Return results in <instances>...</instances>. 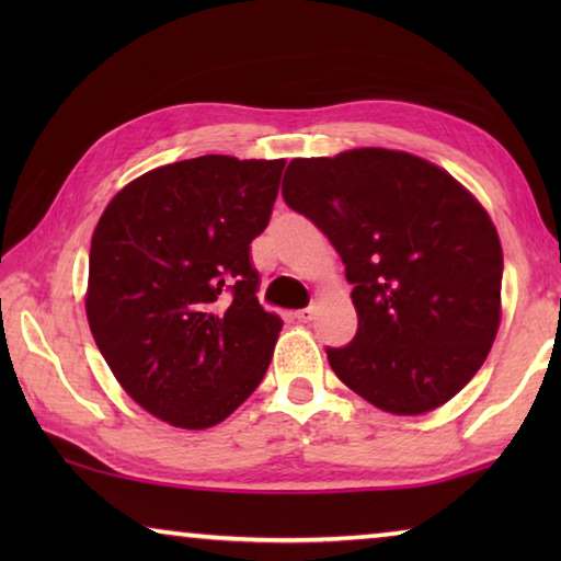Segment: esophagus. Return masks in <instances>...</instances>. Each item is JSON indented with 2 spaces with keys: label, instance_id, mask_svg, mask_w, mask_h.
I'll list each match as a JSON object with an SVG mask.
<instances>
[{
  "label": "esophagus",
  "instance_id": "esophagus-1",
  "mask_svg": "<svg viewBox=\"0 0 561 561\" xmlns=\"http://www.w3.org/2000/svg\"><path fill=\"white\" fill-rule=\"evenodd\" d=\"M294 317H297V321H301V324H309V321H311V319H314V307L299 309V311H297V314H294Z\"/></svg>",
  "mask_w": 561,
  "mask_h": 561
}]
</instances>
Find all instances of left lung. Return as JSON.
I'll list each match as a JSON object with an SVG mask.
<instances>
[{"label": "left lung", "instance_id": "left-lung-1", "mask_svg": "<svg viewBox=\"0 0 561 561\" xmlns=\"http://www.w3.org/2000/svg\"><path fill=\"white\" fill-rule=\"evenodd\" d=\"M282 195L354 284L356 336L327 348L341 381L396 415L462 391L500 327L502 247L485 207L443 168L386 148L294 158Z\"/></svg>", "mask_w": 561, "mask_h": 561}]
</instances>
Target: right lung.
<instances>
[{"label":"right lung","instance_id":"obj_1","mask_svg":"<svg viewBox=\"0 0 561 561\" xmlns=\"http://www.w3.org/2000/svg\"><path fill=\"white\" fill-rule=\"evenodd\" d=\"M284 160L201 156L148 170L113 197L91 240L87 317L126 393L203 431L267 374L282 319L260 307L250 244Z\"/></svg>","mask_w":561,"mask_h":561}]
</instances>
